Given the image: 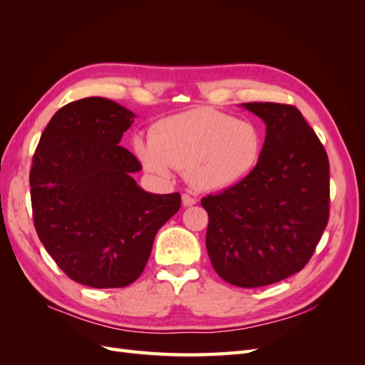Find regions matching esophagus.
I'll return each mask as SVG.
<instances>
[{
    "label": "esophagus",
    "instance_id": "obj_1",
    "mask_svg": "<svg viewBox=\"0 0 365 365\" xmlns=\"http://www.w3.org/2000/svg\"><path fill=\"white\" fill-rule=\"evenodd\" d=\"M196 202H197L196 197H193V196H190V195H187V193L182 195V205H184V207H192V205H195Z\"/></svg>",
    "mask_w": 365,
    "mask_h": 365
}]
</instances>
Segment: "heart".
Returning a JSON list of instances; mask_svg holds the SVG:
<instances>
[{
	"instance_id": "heart-1",
	"label": "heart",
	"mask_w": 365,
	"mask_h": 365,
	"mask_svg": "<svg viewBox=\"0 0 365 365\" xmlns=\"http://www.w3.org/2000/svg\"><path fill=\"white\" fill-rule=\"evenodd\" d=\"M132 149L149 173L168 181L173 169H185L197 190L220 192L244 181L262 153V134L251 121L197 108L152 128L150 137L135 135Z\"/></svg>"
}]
</instances>
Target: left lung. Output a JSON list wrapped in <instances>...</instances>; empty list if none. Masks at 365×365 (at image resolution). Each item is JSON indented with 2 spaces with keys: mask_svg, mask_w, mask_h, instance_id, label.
Returning a JSON list of instances; mask_svg holds the SVG:
<instances>
[{
  "mask_svg": "<svg viewBox=\"0 0 365 365\" xmlns=\"http://www.w3.org/2000/svg\"><path fill=\"white\" fill-rule=\"evenodd\" d=\"M267 125L254 170L201 200L205 245L220 279L239 288L277 283L311 260L329 220V160L292 105H242Z\"/></svg>",
  "mask_w": 365,
  "mask_h": 365,
  "instance_id": "8db88e82",
  "label": "left lung"
}]
</instances>
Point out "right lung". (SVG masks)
<instances>
[{"label": "right lung", "instance_id": "right-lung-1", "mask_svg": "<svg viewBox=\"0 0 365 365\" xmlns=\"http://www.w3.org/2000/svg\"><path fill=\"white\" fill-rule=\"evenodd\" d=\"M134 118L103 97L71 102L51 117L33 155L42 245L71 280L97 289L134 283L157 231L181 207L180 193L153 195L132 178L141 164L118 143Z\"/></svg>", "mask_w": 365, "mask_h": 365}]
</instances>
